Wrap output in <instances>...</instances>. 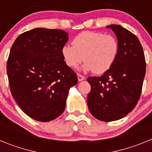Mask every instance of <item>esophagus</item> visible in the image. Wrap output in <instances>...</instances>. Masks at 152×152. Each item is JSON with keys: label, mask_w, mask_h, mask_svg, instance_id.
<instances>
[{"label": "esophagus", "mask_w": 152, "mask_h": 152, "mask_svg": "<svg viewBox=\"0 0 152 152\" xmlns=\"http://www.w3.org/2000/svg\"><path fill=\"white\" fill-rule=\"evenodd\" d=\"M77 78H78V81H81V80H84L85 77H84V75H80V74H77Z\"/></svg>", "instance_id": "34e87169"}]
</instances>
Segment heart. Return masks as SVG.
<instances>
[{
    "label": "heart",
    "instance_id": "1",
    "mask_svg": "<svg viewBox=\"0 0 152 152\" xmlns=\"http://www.w3.org/2000/svg\"><path fill=\"white\" fill-rule=\"evenodd\" d=\"M73 45H64L61 55L65 64L76 68L84 60V69L96 74L107 72L116 61L119 43L113 35L100 32L84 31L75 36Z\"/></svg>",
    "mask_w": 152,
    "mask_h": 152
}]
</instances>
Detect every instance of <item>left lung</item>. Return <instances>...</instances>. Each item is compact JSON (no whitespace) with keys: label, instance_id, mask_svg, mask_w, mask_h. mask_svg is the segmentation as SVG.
<instances>
[{"label":"left lung","instance_id":"obj_1","mask_svg":"<svg viewBox=\"0 0 152 152\" xmlns=\"http://www.w3.org/2000/svg\"><path fill=\"white\" fill-rule=\"evenodd\" d=\"M117 36L119 52L116 61L100 77H89L91 89L88 105L99 120L111 122L124 117L139 101L145 75L143 48L135 35L119 25L109 26Z\"/></svg>","mask_w":152,"mask_h":152}]
</instances>
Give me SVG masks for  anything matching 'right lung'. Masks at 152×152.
Returning <instances> with one entry per match:
<instances>
[{
    "label": "right lung",
    "mask_w": 152,
    "mask_h": 152,
    "mask_svg": "<svg viewBox=\"0 0 152 152\" xmlns=\"http://www.w3.org/2000/svg\"><path fill=\"white\" fill-rule=\"evenodd\" d=\"M68 40L61 29L36 28L16 39L7 63L13 99L25 113L40 122L56 119L64 110L68 91L77 76L61 49Z\"/></svg>",
    "instance_id": "add662e5"
}]
</instances>
